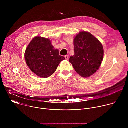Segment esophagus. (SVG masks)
Listing matches in <instances>:
<instances>
[{
  "mask_svg": "<svg viewBox=\"0 0 128 128\" xmlns=\"http://www.w3.org/2000/svg\"><path fill=\"white\" fill-rule=\"evenodd\" d=\"M65 59H66V60H68V59H69V56H68V55H66V56H65Z\"/></svg>",
  "mask_w": 128,
  "mask_h": 128,
  "instance_id": "obj_1",
  "label": "esophagus"
}]
</instances>
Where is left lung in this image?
<instances>
[{"label":"left lung","mask_w":128,"mask_h":128,"mask_svg":"<svg viewBox=\"0 0 128 128\" xmlns=\"http://www.w3.org/2000/svg\"><path fill=\"white\" fill-rule=\"evenodd\" d=\"M74 54L69 62L78 74L83 78L94 74L99 68L103 58L102 44L92 34L82 31L74 39Z\"/></svg>","instance_id":"obj_1"}]
</instances>
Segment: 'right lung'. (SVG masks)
I'll list each match as a JSON object with an SVG mask.
<instances>
[{"label":"right lung","mask_w":128,"mask_h":128,"mask_svg":"<svg viewBox=\"0 0 128 128\" xmlns=\"http://www.w3.org/2000/svg\"><path fill=\"white\" fill-rule=\"evenodd\" d=\"M27 66L36 76L47 78L56 70L65 58L59 54L48 38L36 36L29 43L25 52Z\"/></svg>","instance_id":"1"}]
</instances>
